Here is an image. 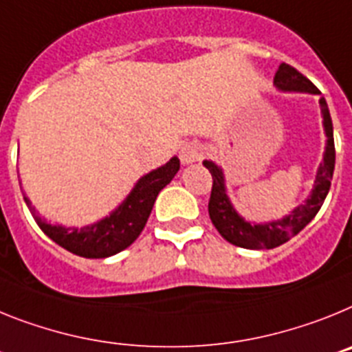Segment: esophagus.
<instances>
[{"label":"esophagus","instance_id":"esophagus-1","mask_svg":"<svg viewBox=\"0 0 352 352\" xmlns=\"http://www.w3.org/2000/svg\"><path fill=\"white\" fill-rule=\"evenodd\" d=\"M201 155H204V148H201L200 143L197 142H189L186 143L182 148H180V161L184 164H191L200 161Z\"/></svg>","mask_w":352,"mask_h":352}]
</instances>
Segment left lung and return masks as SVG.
<instances>
[{
  "label": "left lung",
  "instance_id": "obj_1",
  "mask_svg": "<svg viewBox=\"0 0 352 352\" xmlns=\"http://www.w3.org/2000/svg\"><path fill=\"white\" fill-rule=\"evenodd\" d=\"M274 85L280 90L308 91V94L320 96L319 88L311 83L310 79L305 78L299 70L287 65V63H282L278 67L276 74H274ZM319 104L324 118V129H326V136H328V145H326V152H324L322 164H320L319 172H317L316 188H314L311 197L305 201L303 206H299L298 209L292 210V214H289L287 218L280 219V221L265 223V225H250L248 221H244L228 201L221 170L210 161H204V166L212 175L209 216L223 239H227L228 243L235 244L239 248L273 250L292 239L296 234H299L307 227L311 219L316 218V214L322 207L324 198L328 195L329 186H331L333 170H335V142H333L331 117H329L328 104H326L324 97H320Z\"/></svg>",
  "mask_w": 352,
  "mask_h": 352
}]
</instances>
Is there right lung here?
<instances>
[{"label": "right lung", "mask_w": 352, "mask_h": 352, "mask_svg": "<svg viewBox=\"0 0 352 352\" xmlns=\"http://www.w3.org/2000/svg\"><path fill=\"white\" fill-rule=\"evenodd\" d=\"M179 168L180 161L172 157L164 166L146 173L138 180V184L134 186L129 197L125 198L124 204L109 218L100 219L99 223H94L90 227L65 228L45 223L36 216L32 201L26 197H24V201L30 207V212L33 214L36 225L49 239H53L54 243L74 255L85 256V258H106V256L122 252L138 239V235L145 228L146 219L151 216L159 191L170 184V180L175 177Z\"/></svg>", "instance_id": "1"}]
</instances>
